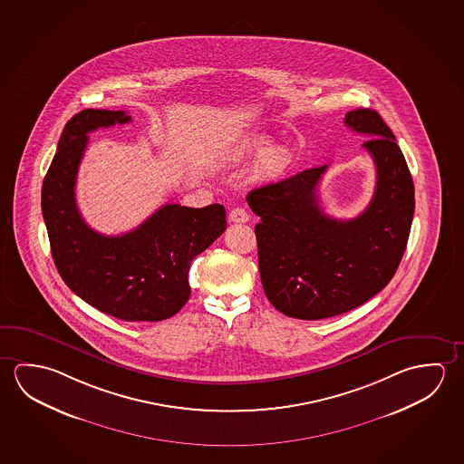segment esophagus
<instances>
[{
  "label": "esophagus",
  "mask_w": 464,
  "mask_h": 464,
  "mask_svg": "<svg viewBox=\"0 0 464 464\" xmlns=\"http://www.w3.org/2000/svg\"><path fill=\"white\" fill-rule=\"evenodd\" d=\"M229 221H233V223H246V221H249V213L243 207L233 208L229 212Z\"/></svg>",
  "instance_id": "34e87169"
}]
</instances>
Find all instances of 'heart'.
I'll return each instance as SVG.
<instances>
[{
  "label": "heart",
  "instance_id": "heart-1",
  "mask_svg": "<svg viewBox=\"0 0 464 464\" xmlns=\"http://www.w3.org/2000/svg\"><path fill=\"white\" fill-rule=\"evenodd\" d=\"M270 142L266 137H254L241 145L235 153L233 159H247V157H258L264 155L258 165V175L266 179H274L283 175L293 163V155L283 147L268 149Z\"/></svg>",
  "mask_w": 464,
  "mask_h": 464
}]
</instances>
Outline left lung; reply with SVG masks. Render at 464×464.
Wrapping results in <instances>:
<instances>
[{
	"label": "left lung",
	"mask_w": 464,
	"mask_h": 464,
	"mask_svg": "<svg viewBox=\"0 0 464 464\" xmlns=\"http://www.w3.org/2000/svg\"><path fill=\"white\" fill-rule=\"evenodd\" d=\"M344 124L371 137L362 147L377 169L372 200L356 218L336 220L320 208L315 188L327 165L247 194L260 217L262 286L293 319H328L367 303L393 278L410 237L414 184L393 132L371 108L348 111Z\"/></svg>",
	"instance_id": "8db88e82"
}]
</instances>
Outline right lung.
Here are the masks:
<instances>
[{
    "label": "right lung",
    "instance_id": "1",
    "mask_svg": "<svg viewBox=\"0 0 464 464\" xmlns=\"http://www.w3.org/2000/svg\"><path fill=\"white\" fill-rule=\"evenodd\" d=\"M130 121L124 111L89 108L66 122L44 179L42 212L54 266L77 296L116 319L159 322L188 303L190 262L223 235L227 212L220 204H167L130 233L93 231L74 194L87 134Z\"/></svg>",
    "mask_w": 464,
    "mask_h": 464
}]
</instances>
